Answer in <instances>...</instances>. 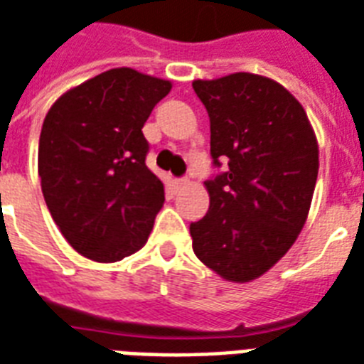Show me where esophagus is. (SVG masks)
<instances>
[{"label":"esophagus","instance_id":"obj_1","mask_svg":"<svg viewBox=\"0 0 364 364\" xmlns=\"http://www.w3.org/2000/svg\"><path fill=\"white\" fill-rule=\"evenodd\" d=\"M174 184H176V188H184V186L190 184V180H188L184 176V178H176V180H174Z\"/></svg>","mask_w":364,"mask_h":364}]
</instances>
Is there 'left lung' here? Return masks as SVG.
Segmentation results:
<instances>
[{"label": "left lung", "instance_id": "obj_1", "mask_svg": "<svg viewBox=\"0 0 364 364\" xmlns=\"http://www.w3.org/2000/svg\"><path fill=\"white\" fill-rule=\"evenodd\" d=\"M211 122L218 171L209 211L190 224L193 253L232 282L259 278L296 242L318 174V146L301 103L251 73L192 84Z\"/></svg>", "mask_w": 364, "mask_h": 364}]
</instances>
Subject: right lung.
Segmentation results:
<instances>
[{
	"mask_svg": "<svg viewBox=\"0 0 364 364\" xmlns=\"http://www.w3.org/2000/svg\"><path fill=\"white\" fill-rule=\"evenodd\" d=\"M171 82L111 68L68 90L43 120L38 172L43 199L68 244L114 263L147 242L165 186L146 165L141 128Z\"/></svg>",
	"mask_w": 364,
	"mask_h": 364,
	"instance_id": "right-lung-1",
	"label": "right lung"
}]
</instances>
